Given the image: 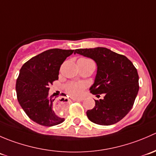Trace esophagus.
I'll use <instances>...</instances> for the list:
<instances>
[{"instance_id": "esophagus-1", "label": "esophagus", "mask_w": 156, "mask_h": 156, "mask_svg": "<svg viewBox=\"0 0 156 156\" xmlns=\"http://www.w3.org/2000/svg\"><path fill=\"white\" fill-rule=\"evenodd\" d=\"M75 101H81V100H82V99H75Z\"/></svg>"}]
</instances>
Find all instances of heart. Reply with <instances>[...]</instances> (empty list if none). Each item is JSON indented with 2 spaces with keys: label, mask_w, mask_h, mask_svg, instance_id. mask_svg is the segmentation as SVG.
Listing matches in <instances>:
<instances>
[{
  "label": "heart",
  "mask_w": 156,
  "mask_h": 156,
  "mask_svg": "<svg viewBox=\"0 0 156 156\" xmlns=\"http://www.w3.org/2000/svg\"><path fill=\"white\" fill-rule=\"evenodd\" d=\"M85 88V84L82 82H71L66 87V90L71 97H78Z\"/></svg>",
  "instance_id": "1"
}]
</instances>
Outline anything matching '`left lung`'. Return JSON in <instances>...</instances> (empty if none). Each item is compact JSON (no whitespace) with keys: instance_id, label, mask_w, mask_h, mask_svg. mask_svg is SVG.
<instances>
[{"instance_id":"1","label":"left lung","mask_w":156,"mask_h":156,"mask_svg":"<svg viewBox=\"0 0 156 156\" xmlns=\"http://www.w3.org/2000/svg\"><path fill=\"white\" fill-rule=\"evenodd\" d=\"M74 53L92 59L97 64V74L90 87L93 94H105L95 100V106L87 110L90 122L111 125L122 120L130 112L139 90L137 71L125 56L106 48L76 49Z\"/></svg>"}]
</instances>
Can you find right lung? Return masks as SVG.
Listing matches in <instances>:
<instances>
[{
    "instance_id": "1",
    "label": "right lung",
    "mask_w": 156,
    "mask_h": 156,
    "mask_svg": "<svg viewBox=\"0 0 156 156\" xmlns=\"http://www.w3.org/2000/svg\"><path fill=\"white\" fill-rule=\"evenodd\" d=\"M73 52L50 49L30 59L20 69L16 85L19 103L30 119L39 125L51 127L65 121L55 112L56 97L49 96V86L58 80L61 65Z\"/></svg>"
}]
</instances>
